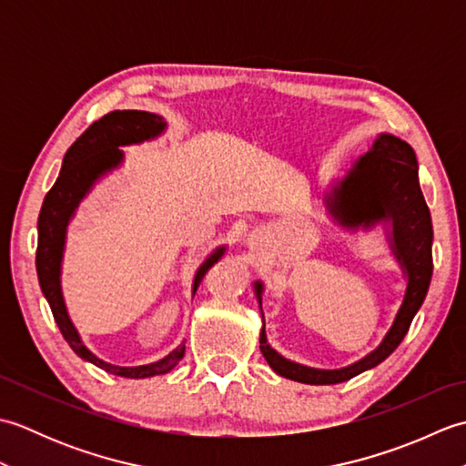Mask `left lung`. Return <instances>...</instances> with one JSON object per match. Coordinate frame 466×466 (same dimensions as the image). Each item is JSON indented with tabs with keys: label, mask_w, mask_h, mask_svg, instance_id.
<instances>
[{
	"label": "left lung",
	"mask_w": 466,
	"mask_h": 466,
	"mask_svg": "<svg viewBox=\"0 0 466 466\" xmlns=\"http://www.w3.org/2000/svg\"><path fill=\"white\" fill-rule=\"evenodd\" d=\"M326 208L344 228H372L390 224V250L407 276V290L392 326L382 342L364 359L336 370L310 369L284 359L266 340L260 330V350L270 369L296 382L339 384L350 380L389 359L407 336L414 314L427 299L432 279V222L419 184V162L412 147L392 134H380L360 160H356L340 182L326 196ZM256 299L262 310V282H254Z\"/></svg>",
	"instance_id": "8db88e82"
}]
</instances>
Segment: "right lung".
<instances>
[{
	"mask_svg": "<svg viewBox=\"0 0 466 466\" xmlns=\"http://www.w3.org/2000/svg\"><path fill=\"white\" fill-rule=\"evenodd\" d=\"M164 130V117L150 112L116 110L100 117L69 146V150L64 156L62 170H59L52 190L46 194L42 212H39L37 218V279L49 309H52L56 324L59 326V332L64 334L66 342L72 346V350L80 359L100 366L106 372L124 376V379H147V376L170 372L182 360L186 346L182 342L170 354L164 356L162 360L142 366H116L104 362L94 352L87 350L74 322L69 320L62 294V282H59L66 248V230L76 208L80 206L84 196L92 190L97 177L122 164L124 152L120 150V146L142 144L160 136ZM224 250V246L216 248L198 268L192 284V294H196L204 274L222 258Z\"/></svg>",
	"mask_w": 466,
	"mask_h": 466,
	"instance_id": "1",
	"label": "right lung"
}]
</instances>
